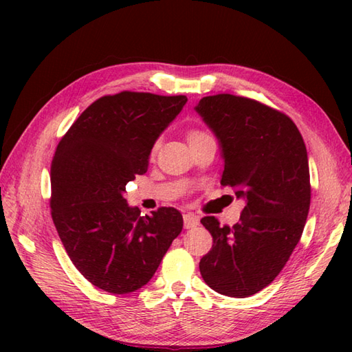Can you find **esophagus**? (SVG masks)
Segmentation results:
<instances>
[{
	"mask_svg": "<svg viewBox=\"0 0 352 352\" xmlns=\"http://www.w3.org/2000/svg\"><path fill=\"white\" fill-rule=\"evenodd\" d=\"M183 221H184V228L186 230L195 228V227L199 226V218H198L197 214H193V213H186Z\"/></svg>",
	"mask_w": 352,
	"mask_h": 352,
	"instance_id": "1",
	"label": "esophagus"
}]
</instances>
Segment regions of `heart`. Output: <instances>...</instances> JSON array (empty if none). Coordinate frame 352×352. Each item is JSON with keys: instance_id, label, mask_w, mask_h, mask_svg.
Masks as SVG:
<instances>
[{"instance_id": "obj_1", "label": "heart", "mask_w": 352, "mask_h": 352, "mask_svg": "<svg viewBox=\"0 0 352 352\" xmlns=\"http://www.w3.org/2000/svg\"><path fill=\"white\" fill-rule=\"evenodd\" d=\"M201 136H206V133H203V131H190V133H189V142L193 140V139H198V138H201ZM155 149H157V146L153 148V154L155 153Z\"/></svg>"}]
</instances>
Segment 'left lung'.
Wrapping results in <instances>:
<instances>
[{"mask_svg":"<svg viewBox=\"0 0 352 352\" xmlns=\"http://www.w3.org/2000/svg\"><path fill=\"white\" fill-rule=\"evenodd\" d=\"M195 111L221 146V184L245 201L241 221L221 227L206 216L212 250L199 261L208 287L246 298L271 284L302 234L310 208L307 149L292 119L254 100L204 96Z\"/></svg>","mask_w":352,"mask_h":352,"instance_id":"8db88e82","label":"left lung"}]
</instances>
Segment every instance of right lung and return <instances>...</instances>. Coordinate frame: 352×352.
I'll list each match as a JSON object with an SVG mask.
<instances>
[{
  "instance_id": "add662e5",
  "label": "right lung",
  "mask_w": 352,
  "mask_h": 352,
  "mask_svg": "<svg viewBox=\"0 0 352 352\" xmlns=\"http://www.w3.org/2000/svg\"><path fill=\"white\" fill-rule=\"evenodd\" d=\"M184 95L121 92L91 104L51 163V214L76 267L94 286L124 295L153 278L183 216L162 207L140 216L125 186L148 170L155 140L183 110Z\"/></svg>"
}]
</instances>
